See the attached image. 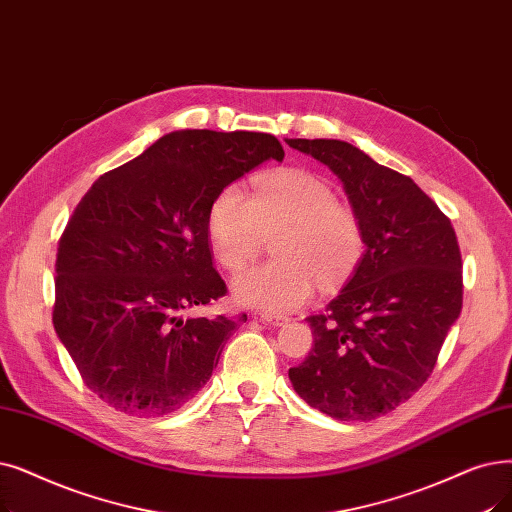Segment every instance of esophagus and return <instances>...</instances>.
I'll return each instance as SVG.
<instances>
[{
	"mask_svg": "<svg viewBox=\"0 0 512 512\" xmlns=\"http://www.w3.org/2000/svg\"><path fill=\"white\" fill-rule=\"evenodd\" d=\"M259 320L270 326H284L288 322L286 316H278V314H259Z\"/></svg>",
	"mask_w": 512,
	"mask_h": 512,
	"instance_id": "obj_1",
	"label": "esophagus"
}]
</instances>
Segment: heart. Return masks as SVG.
<instances>
[{
	"instance_id": "heart-1",
	"label": "heart",
	"mask_w": 512,
	"mask_h": 512,
	"mask_svg": "<svg viewBox=\"0 0 512 512\" xmlns=\"http://www.w3.org/2000/svg\"><path fill=\"white\" fill-rule=\"evenodd\" d=\"M207 232L217 261L238 272L259 257L276 236L278 259L242 272L234 280L240 303L263 311H293L322 288L341 284L364 253L360 217L337 203L324 177L305 169L259 175L249 196L240 186L221 188L207 213Z\"/></svg>"
}]
</instances>
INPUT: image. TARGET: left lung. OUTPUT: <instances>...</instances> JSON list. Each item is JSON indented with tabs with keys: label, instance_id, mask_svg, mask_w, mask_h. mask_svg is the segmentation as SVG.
Wrapping results in <instances>:
<instances>
[{
	"label": "left lung",
	"instance_id": "1",
	"mask_svg": "<svg viewBox=\"0 0 512 512\" xmlns=\"http://www.w3.org/2000/svg\"><path fill=\"white\" fill-rule=\"evenodd\" d=\"M339 175L366 253L324 314L307 316V358L288 370L305 402L337 420H372L431 376L462 309V259L446 213L408 175L341 140H286Z\"/></svg>",
	"mask_w": 512,
	"mask_h": 512
}]
</instances>
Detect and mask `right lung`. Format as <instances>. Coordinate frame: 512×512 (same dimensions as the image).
Wrapping results in <instances>:
<instances>
[{
	"instance_id": "1",
	"label": "right lung",
	"mask_w": 512,
	"mask_h": 512,
	"mask_svg": "<svg viewBox=\"0 0 512 512\" xmlns=\"http://www.w3.org/2000/svg\"><path fill=\"white\" fill-rule=\"evenodd\" d=\"M284 159L257 131H173L104 173L56 253L52 322L83 383L129 416H163L201 391L236 318L188 316L228 293L207 213L221 188Z\"/></svg>"
}]
</instances>
